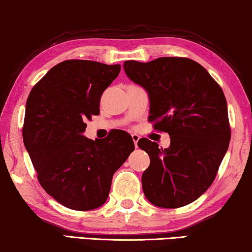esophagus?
<instances>
[{"label":"esophagus","instance_id":"obj_1","mask_svg":"<svg viewBox=\"0 0 252 252\" xmlns=\"http://www.w3.org/2000/svg\"><path fill=\"white\" fill-rule=\"evenodd\" d=\"M131 137H132V140L134 142V146H135V148H137L138 147V141H139V139H140V137H139V135L135 134V133L131 134Z\"/></svg>","mask_w":252,"mask_h":252}]
</instances>
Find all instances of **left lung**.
Here are the masks:
<instances>
[{"instance_id": "obj_1", "label": "left lung", "mask_w": 252, "mask_h": 252, "mask_svg": "<svg viewBox=\"0 0 252 252\" xmlns=\"http://www.w3.org/2000/svg\"><path fill=\"white\" fill-rule=\"evenodd\" d=\"M127 77L149 95V121L168 132L170 146L138 141L149 155L142 189L151 204L177 209L194 202L213 183L229 147L226 99L204 67L189 58L126 61Z\"/></svg>"}]
</instances>
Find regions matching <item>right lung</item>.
<instances>
[{
  "label": "right lung",
  "mask_w": 252,
  "mask_h": 252,
  "mask_svg": "<svg viewBox=\"0 0 252 252\" xmlns=\"http://www.w3.org/2000/svg\"><path fill=\"white\" fill-rule=\"evenodd\" d=\"M121 65L71 59L54 66L27 99L23 142L42 189L62 205L91 211L104 204L112 178L134 150L129 133L86 138L101 96Z\"/></svg>",
  "instance_id": "obj_1"
}]
</instances>
